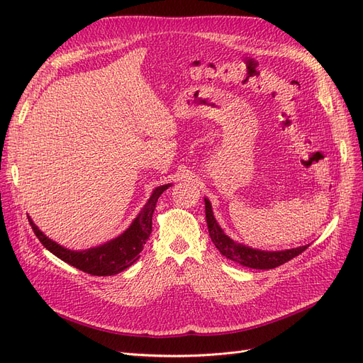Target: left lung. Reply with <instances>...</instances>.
I'll return each instance as SVG.
<instances>
[{"label": "left lung", "mask_w": 363, "mask_h": 363, "mask_svg": "<svg viewBox=\"0 0 363 363\" xmlns=\"http://www.w3.org/2000/svg\"><path fill=\"white\" fill-rule=\"evenodd\" d=\"M204 203H206V221H207L208 235L212 238V242L215 244V247L219 250V252H221L223 256L239 263V265L255 268V269H272L283 265V263H286L295 256L301 255V252L309 247V245H304V247L283 250V251H265V250L250 248L247 245L235 242V240L230 239L223 232V228L218 225L212 212L211 201L204 199Z\"/></svg>", "instance_id": "1"}]
</instances>
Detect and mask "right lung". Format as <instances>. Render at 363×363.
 <instances>
[{"mask_svg":"<svg viewBox=\"0 0 363 363\" xmlns=\"http://www.w3.org/2000/svg\"><path fill=\"white\" fill-rule=\"evenodd\" d=\"M169 186L171 184L157 186L152 191L148 203L144 206L140 213L135 218V221L131 223V225L123 235H119L118 238L108 240V242L100 247L87 248L83 251L68 250L56 244L40 232L30 216L27 218L33 232H35L42 245L51 251L54 256L69 263V265L75 267L77 269L91 274V276H115V274L133 265L140 257V251L144 250L147 239L151 235L152 213H155L156 203L163 191H167Z\"/></svg>","mask_w":363,"mask_h":363,"instance_id":"obj_1","label":"right lung"}]
</instances>
